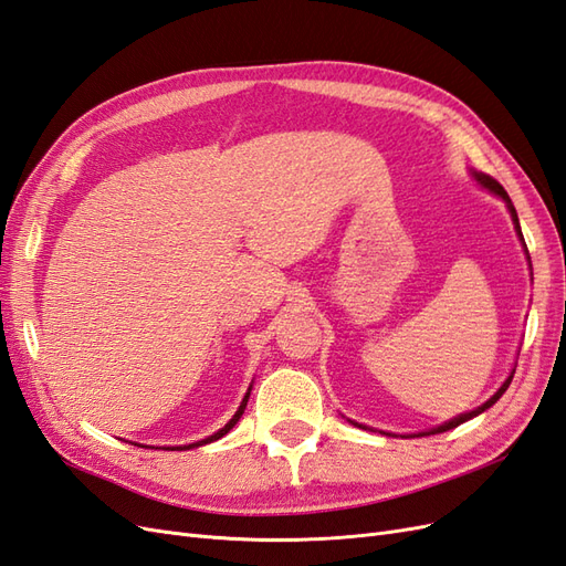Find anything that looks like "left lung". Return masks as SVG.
<instances>
[{
    "mask_svg": "<svg viewBox=\"0 0 566 566\" xmlns=\"http://www.w3.org/2000/svg\"><path fill=\"white\" fill-rule=\"evenodd\" d=\"M474 177H476V181L479 184H482L484 188H489V191H493L495 196H501L505 202H507V210H510V214H512V221H515V229H517V233H520V238H522V241H524V235H522V229H520V219H517V210H515V205H512V200H510V196L505 193V188L499 184V181H495L493 177H489V175H484V172H474ZM526 248V245H524ZM528 254V252H526ZM510 382H512V375H510V378L503 382V387L499 389V391H495L493 394V397L484 403V406H479L476 410H470V413H465V416H458V418H453V420H449L447 424H441V427H434V430H430V432H420L418 437H427V434H437V432H449V430H453V427H458V424H462V422H465V420H472L474 416H479V413H484V410L486 408H491L495 401H499L501 397H503V394H505V389L510 387Z\"/></svg>",
    "mask_w": 566,
    "mask_h": 566,
    "instance_id": "1",
    "label": "left lung"
}]
</instances>
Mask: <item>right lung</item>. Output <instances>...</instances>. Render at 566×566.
I'll return each instance as SVG.
<instances>
[{
	"instance_id": "add662e5",
	"label": "right lung",
	"mask_w": 566,
	"mask_h": 566,
	"mask_svg": "<svg viewBox=\"0 0 566 566\" xmlns=\"http://www.w3.org/2000/svg\"><path fill=\"white\" fill-rule=\"evenodd\" d=\"M248 397H250V391L245 394V399H243V403H241V408H238L235 410V416L224 424V427H221V430L217 432V434H212V437H208V439H202V441H196V443H188V447H177V449H165V451H184V449H196V447H202V443H210V441H217V439H221V437H224L227 432H231L233 430V424L238 422V420H241V416H243V410H245V406H248Z\"/></svg>"
}]
</instances>
